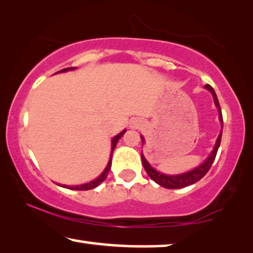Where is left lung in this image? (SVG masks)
Returning <instances> with one entry per match:
<instances>
[{"label":"left lung","mask_w":253,"mask_h":253,"mask_svg":"<svg viewBox=\"0 0 253 253\" xmlns=\"http://www.w3.org/2000/svg\"><path fill=\"white\" fill-rule=\"evenodd\" d=\"M207 90H210L211 92V95H213V98H214V103L215 105H216L217 110H218V118H220V121L222 124V127H223V118H222V112H221V107H220V104H218V99L216 97V93H215L214 89L211 87L210 84H206L205 85ZM221 136H222V129H221V133L220 135H218L217 140H216V143H215V147L213 151H211L210 156L207 157V160L204 162L201 166H199L198 168H195V169L188 171V172H185V173H181V174H173V176H170V174H164V173H161L158 172L157 170H155L153 167L150 166L149 163H148L146 158L142 154H141V158H142V164H143V168L144 170L147 171L148 176H149L151 179L156 181L158 185H161V186L166 187V188H181V187H185V186H188V185H192L194 183H197V181H199L201 178H203L205 174L208 172V170L211 169V164H213V162L215 160V156H216L217 154V150H218V147H220V143H221ZM141 140H142V143H144V139L143 136H141Z\"/></svg>","instance_id":"1"}]
</instances>
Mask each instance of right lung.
Returning <instances> with one entry per match:
<instances>
[{
  "mask_svg": "<svg viewBox=\"0 0 253 253\" xmlns=\"http://www.w3.org/2000/svg\"><path fill=\"white\" fill-rule=\"evenodd\" d=\"M75 68H76V67H70V68H65V69H62V70H60V72H58V73H65V72H68V70H74ZM125 132H126V129H124L123 132L119 133V134H118V135H116V136H114L113 139H112V150H111V156H112L114 148H116V146H117V142H118V141H119L120 137L124 135ZM111 164H112V157H110L109 163H107L105 170L103 171L102 174H100L99 177H97L95 180L90 181V183H86V184H83V185H76V186H66V185H62V186H63V187H67V188H70V190H77V191L92 190V188L97 187V186H98V185L102 184L103 181L106 179L107 174H109V171H110V169H111Z\"/></svg>",
  "mask_w": 253,
  "mask_h": 253,
  "instance_id": "1",
  "label": "right lung"
}]
</instances>
